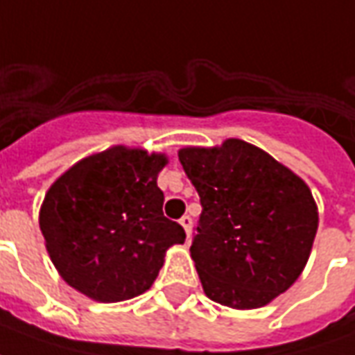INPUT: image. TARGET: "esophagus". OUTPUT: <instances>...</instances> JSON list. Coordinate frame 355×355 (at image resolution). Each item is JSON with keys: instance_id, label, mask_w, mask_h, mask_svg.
<instances>
[{"instance_id": "34e87169", "label": "esophagus", "mask_w": 355, "mask_h": 355, "mask_svg": "<svg viewBox=\"0 0 355 355\" xmlns=\"http://www.w3.org/2000/svg\"><path fill=\"white\" fill-rule=\"evenodd\" d=\"M180 225H182V229H184L186 236L190 238V232H192V217H190V215H184V217L180 219Z\"/></svg>"}]
</instances>
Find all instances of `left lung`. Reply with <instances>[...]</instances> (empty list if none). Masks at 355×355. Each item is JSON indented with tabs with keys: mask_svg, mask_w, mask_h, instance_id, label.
Returning a JSON list of instances; mask_svg holds the SVG:
<instances>
[{
	"mask_svg": "<svg viewBox=\"0 0 355 355\" xmlns=\"http://www.w3.org/2000/svg\"><path fill=\"white\" fill-rule=\"evenodd\" d=\"M202 203L190 255L205 296L232 309L267 306L296 282L315 240L309 186L254 144L178 150Z\"/></svg>",
	"mask_w": 355,
	"mask_h": 355,
	"instance_id": "1",
	"label": "left lung"
}]
</instances>
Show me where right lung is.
<instances>
[{
	"label": "right lung",
	"instance_id": "add662e5",
	"mask_svg": "<svg viewBox=\"0 0 355 355\" xmlns=\"http://www.w3.org/2000/svg\"><path fill=\"white\" fill-rule=\"evenodd\" d=\"M165 153L113 146L92 153L49 186L40 230L63 281L96 302L142 294L184 229L163 215L157 175Z\"/></svg>",
	"mask_w": 355,
	"mask_h": 355
}]
</instances>
